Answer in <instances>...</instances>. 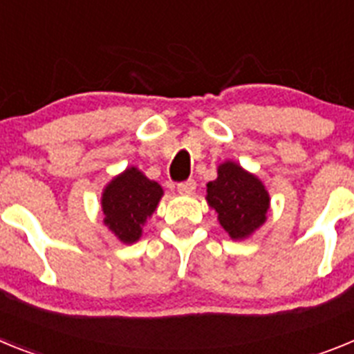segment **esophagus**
Instances as JSON below:
<instances>
[{
  "label": "esophagus",
  "instance_id": "esophagus-1",
  "mask_svg": "<svg viewBox=\"0 0 354 354\" xmlns=\"http://www.w3.org/2000/svg\"><path fill=\"white\" fill-rule=\"evenodd\" d=\"M195 187L196 183L193 179H187L184 180V183L177 184V189H179V193H183V195H192V193L195 192Z\"/></svg>",
  "mask_w": 354,
  "mask_h": 354
}]
</instances>
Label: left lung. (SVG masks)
I'll return each mask as SVG.
<instances>
[{"label": "left lung", "mask_w": 354, "mask_h": 354, "mask_svg": "<svg viewBox=\"0 0 354 354\" xmlns=\"http://www.w3.org/2000/svg\"><path fill=\"white\" fill-rule=\"evenodd\" d=\"M207 202L232 239H245L257 230L270 209V195L261 180L232 161L218 167V179L207 184Z\"/></svg>", "instance_id": "left-lung-1"}]
</instances>
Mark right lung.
I'll return each mask as SVG.
<instances>
[{"label": "right lung", "instance_id": "1", "mask_svg": "<svg viewBox=\"0 0 354 354\" xmlns=\"http://www.w3.org/2000/svg\"><path fill=\"white\" fill-rule=\"evenodd\" d=\"M162 189L136 168L115 177L102 193L104 223L122 243H134L142 236V225L158 207Z\"/></svg>", "mask_w": 354, "mask_h": 354}]
</instances>
